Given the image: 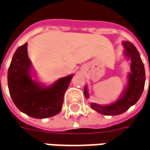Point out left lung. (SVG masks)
Returning a JSON list of instances; mask_svg holds the SVG:
<instances>
[{
	"label": "left lung",
	"instance_id": "1",
	"mask_svg": "<svg viewBox=\"0 0 150 150\" xmlns=\"http://www.w3.org/2000/svg\"><path fill=\"white\" fill-rule=\"evenodd\" d=\"M125 54L131 59V71L128 75V83L121 98L109 105H100L92 103L91 108L105 116H117L122 114L137 103L143 94L145 83V70L138 50L131 42H123ZM84 95L89 97L87 87H84Z\"/></svg>",
	"mask_w": 150,
	"mask_h": 150
}]
</instances>
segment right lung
I'll return each mask as SVG.
<instances>
[{"label":"right lung","mask_w":150,"mask_h":150,"mask_svg":"<svg viewBox=\"0 0 150 150\" xmlns=\"http://www.w3.org/2000/svg\"><path fill=\"white\" fill-rule=\"evenodd\" d=\"M27 46L26 43L17 49L8 69L11 100L19 110L31 117L42 119L55 116L62 110L64 94L72 75L60 79L51 86L42 87L31 78Z\"/></svg>","instance_id":"1"}]
</instances>
